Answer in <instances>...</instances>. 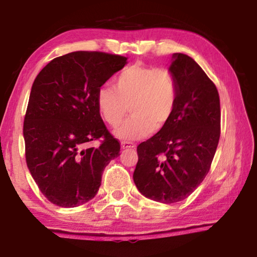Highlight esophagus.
<instances>
[{
	"label": "esophagus",
	"mask_w": 257,
	"mask_h": 257,
	"mask_svg": "<svg viewBox=\"0 0 257 257\" xmlns=\"http://www.w3.org/2000/svg\"><path fill=\"white\" fill-rule=\"evenodd\" d=\"M121 149H122V150L135 149V145L133 144V143H129V142H122V143H121Z\"/></svg>",
	"instance_id": "34e87169"
}]
</instances>
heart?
Instances as JSON below:
<instances>
[{
	"label": "heart",
	"instance_id": "b5f03b06",
	"mask_svg": "<svg viewBox=\"0 0 257 257\" xmlns=\"http://www.w3.org/2000/svg\"><path fill=\"white\" fill-rule=\"evenodd\" d=\"M178 99L175 77L164 68L133 64L114 78V88L103 85L96 93V105L103 120L118 127L127 114L133 115L116 130L122 141L142 139L171 120Z\"/></svg>",
	"mask_w": 257,
	"mask_h": 257
}]
</instances>
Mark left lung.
Instances as JSON below:
<instances>
[{
	"label": "left lung",
	"instance_id": "8db88e82",
	"mask_svg": "<svg viewBox=\"0 0 257 257\" xmlns=\"http://www.w3.org/2000/svg\"><path fill=\"white\" fill-rule=\"evenodd\" d=\"M169 70L178 86L169 123L137 146L134 182L145 197L172 204L184 201L210 171L220 139L217 89L190 56L175 53Z\"/></svg>",
	"mask_w": 257,
	"mask_h": 257
}]
</instances>
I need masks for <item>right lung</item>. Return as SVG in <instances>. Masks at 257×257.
Segmentation results:
<instances>
[{
	"label": "right lung",
	"instance_id": "1",
	"mask_svg": "<svg viewBox=\"0 0 257 257\" xmlns=\"http://www.w3.org/2000/svg\"><path fill=\"white\" fill-rule=\"evenodd\" d=\"M127 63L104 52L59 56L35 79L24 121L26 162L51 203L76 207L94 198L104 169L120 155V143L106 129L96 93ZM103 138L98 148L90 143Z\"/></svg>",
	"mask_w": 257,
	"mask_h": 257
}]
</instances>
